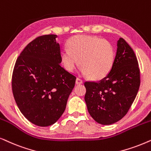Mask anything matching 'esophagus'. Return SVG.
Segmentation results:
<instances>
[{"instance_id": "obj_1", "label": "esophagus", "mask_w": 151, "mask_h": 151, "mask_svg": "<svg viewBox=\"0 0 151 151\" xmlns=\"http://www.w3.org/2000/svg\"><path fill=\"white\" fill-rule=\"evenodd\" d=\"M82 83H83V81H82L81 79H79V78H77V79H76V84H77V85H80V84Z\"/></svg>"}]
</instances>
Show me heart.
<instances>
[{
  "mask_svg": "<svg viewBox=\"0 0 151 151\" xmlns=\"http://www.w3.org/2000/svg\"><path fill=\"white\" fill-rule=\"evenodd\" d=\"M64 47L61 59L66 70L72 72L79 63L81 72L91 79L100 80L109 74L114 65L115 50L110 42L97 37L77 35Z\"/></svg>",
  "mask_w": 151,
  "mask_h": 151,
  "instance_id": "heart-1",
  "label": "heart"
}]
</instances>
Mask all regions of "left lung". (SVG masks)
Instances as JSON below:
<instances>
[{
  "instance_id": "8db88e82",
  "label": "left lung",
  "mask_w": 151,
  "mask_h": 151,
  "mask_svg": "<svg viewBox=\"0 0 151 151\" xmlns=\"http://www.w3.org/2000/svg\"><path fill=\"white\" fill-rule=\"evenodd\" d=\"M114 65L98 82L86 81L85 101L90 116L102 125L119 121L133 103L140 86L138 61L130 46L118 40Z\"/></svg>"
}]
</instances>
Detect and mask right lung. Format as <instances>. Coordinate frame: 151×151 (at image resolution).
Segmentation results:
<instances>
[{
    "label": "right lung",
    "mask_w": 151,
    "mask_h": 151,
    "mask_svg": "<svg viewBox=\"0 0 151 151\" xmlns=\"http://www.w3.org/2000/svg\"><path fill=\"white\" fill-rule=\"evenodd\" d=\"M57 38L43 35L30 42L18 57L12 74V92L20 111L42 127L61 117L76 81V77L60 65Z\"/></svg>",
    "instance_id": "obj_1"
}]
</instances>
